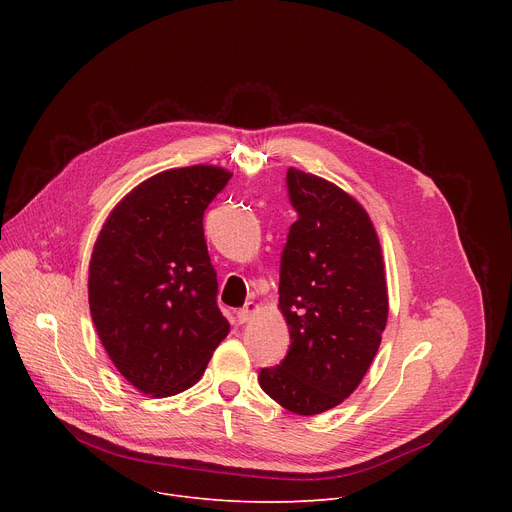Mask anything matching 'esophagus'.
Here are the masks:
<instances>
[{"mask_svg": "<svg viewBox=\"0 0 512 512\" xmlns=\"http://www.w3.org/2000/svg\"><path fill=\"white\" fill-rule=\"evenodd\" d=\"M255 312H257V304L249 302V304H245V306L237 312V318H239L241 324H245V322H249V320L255 316Z\"/></svg>", "mask_w": 512, "mask_h": 512, "instance_id": "obj_1", "label": "esophagus"}]
</instances>
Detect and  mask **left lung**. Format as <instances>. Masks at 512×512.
I'll return each mask as SVG.
<instances>
[{
  "mask_svg": "<svg viewBox=\"0 0 512 512\" xmlns=\"http://www.w3.org/2000/svg\"><path fill=\"white\" fill-rule=\"evenodd\" d=\"M298 212L279 269V310L289 352L259 371L261 389L298 415L340 405L367 375L387 326L389 298L371 218L336 184L287 170Z\"/></svg>",
  "mask_w": 512,
  "mask_h": 512,
  "instance_id": "obj_1",
  "label": "left lung"
}]
</instances>
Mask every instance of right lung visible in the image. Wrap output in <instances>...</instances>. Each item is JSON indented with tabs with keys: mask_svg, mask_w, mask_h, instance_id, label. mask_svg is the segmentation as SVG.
Wrapping results in <instances>:
<instances>
[{
	"mask_svg": "<svg viewBox=\"0 0 512 512\" xmlns=\"http://www.w3.org/2000/svg\"><path fill=\"white\" fill-rule=\"evenodd\" d=\"M218 166L160 172L107 216L89 263V306L115 369L143 395L192 387L229 334L202 218L231 180Z\"/></svg>",
	"mask_w": 512,
	"mask_h": 512,
	"instance_id": "obj_1",
	"label": "right lung"
}]
</instances>
